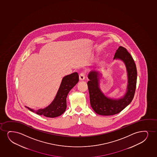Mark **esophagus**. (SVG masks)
<instances>
[{"label": "esophagus", "instance_id": "1", "mask_svg": "<svg viewBox=\"0 0 157 157\" xmlns=\"http://www.w3.org/2000/svg\"><path fill=\"white\" fill-rule=\"evenodd\" d=\"M85 76H86V74L84 73H81L79 75V79L80 81H83L84 79H85Z\"/></svg>", "mask_w": 157, "mask_h": 157}]
</instances>
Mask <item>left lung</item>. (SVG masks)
I'll use <instances>...</instances> for the list:
<instances>
[{
	"label": "left lung",
	"instance_id": "8db88e82",
	"mask_svg": "<svg viewBox=\"0 0 157 157\" xmlns=\"http://www.w3.org/2000/svg\"><path fill=\"white\" fill-rule=\"evenodd\" d=\"M123 62L127 71V90L125 94L118 99L111 98L105 95L100 88V78L102 74L92 71L88 74L87 82L90 100L91 107L96 113L103 116L115 115L129 105L133 100L136 85L137 70L133 58L126 49L119 47L115 54L113 60Z\"/></svg>",
	"mask_w": 157,
	"mask_h": 157
}]
</instances>
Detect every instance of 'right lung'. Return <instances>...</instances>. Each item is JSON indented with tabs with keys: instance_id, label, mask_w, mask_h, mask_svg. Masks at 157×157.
<instances>
[{
	"instance_id": "1",
	"label": "right lung",
	"mask_w": 157,
	"mask_h": 157,
	"mask_svg": "<svg viewBox=\"0 0 157 157\" xmlns=\"http://www.w3.org/2000/svg\"><path fill=\"white\" fill-rule=\"evenodd\" d=\"M79 80L78 74L75 72L70 75L63 77L58 90L56 97L52 103L44 109H39L36 110L25 106L30 111L36 113L39 115L50 118L58 117L62 115L65 111L66 98L70 90L78 83Z\"/></svg>"
}]
</instances>
